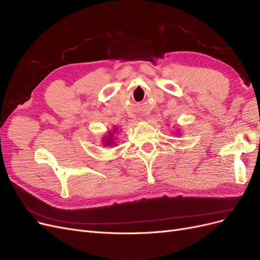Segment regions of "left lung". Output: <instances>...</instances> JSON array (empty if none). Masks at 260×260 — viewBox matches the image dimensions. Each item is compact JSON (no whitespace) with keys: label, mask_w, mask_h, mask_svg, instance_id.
Listing matches in <instances>:
<instances>
[{"label":"left lung","mask_w":260,"mask_h":260,"mask_svg":"<svg viewBox=\"0 0 260 260\" xmlns=\"http://www.w3.org/2000/svg\"><path fill=\"white\" fill-rule=\"evenodd\" d=\"M177 136H180V130H177V133H176Z\"/></svg>","instance_id":"left-lung-1"}]
</instances>
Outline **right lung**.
<instances>
[{
	"instance_id": "add662e5",
	"label": "right lung",
	"mask_w": 260,
	"mask_h": 260,
	"mask_svg": "<svg viewBox=\"0 0 260 260\" xmlns=\"http://www.w3.org/2000/svg\"><path fill=\"white\" fill-rule=\"evenodd\" d=\"M117 132V127H115L112 130H108L106 135L103 137V140H102V142H103L104 146H109L112 147L113 145H115L116 143V137H115V133Z\"/></svg>"
}]
</instances>
